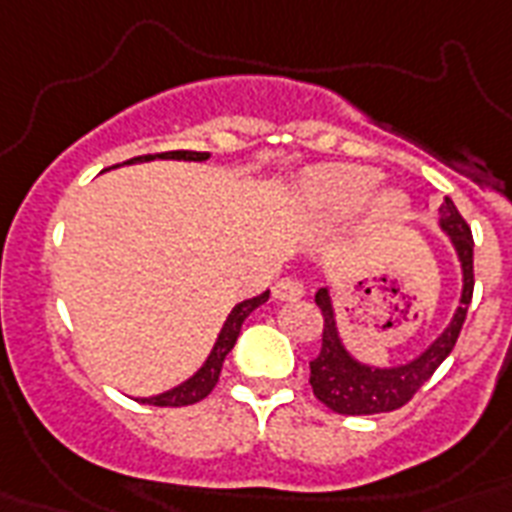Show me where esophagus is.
Segmentation results:
<instances>
[{
  "label": "esophagus",
  "instance_id": "esophagus-1",
  "mask_svg": "<svg viewBox=\"0 0 512 512\" xmlns=\"http://www.w3.org/2000/svg\"><path fill=\"white\" fill-rule=\"evenodd\" d=\"M273 297L276 300H297V297H303V284L292 276H284L273 284Z\"/></svg>",
  "mask_w": 512,
  "mask_h": 512
}]
</instances>
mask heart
I'll list each match as a JSON object with an SVG mask.
<instances>
[{
  "label": "heart",
  "mask_w": 512,
  "mask_h": 512,
  "mask_svg": "<svg viewBox=\"0 0 512 512\" xmlns=\"http://www.w3.org/2000/svg\"><path fill=\"white\" fill-rule=\"evenodd\" d=\"M380 177L366 167H327L305 172L300 183V201L316 217H340L372 199ZM377 220H396L404 212V199L396 191H385L374 199Z\"/></svg>",
  "instance_id": "b5f03b06"
}]
</instances>
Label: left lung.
<instances>
[{
    "label": "left lung",
    "instance_id": "1",
    "mask_svg": "<svg viewBox=\"0 0 512 512\" xmlns=\"http://www.w3.org/2000/svg\"><path fill=\"white\" fill-rule=\"evenodd\" d=\"M438 225L452 239L462 268V295L460 308L454 311L449 327L422 350L420 356L398 366H369L348 353L342 345L340 329H337L335 308L329 289L316 292V305L324 316V335H321L319 356L311 361V388L313 396L321 404L329 406L337 414H380L401 409L406 401L433 377L444 358L457 345L465 316H468L470 300H473V233L465 217L457 212L454 201L446 196L438 207Z\"/></svg>",
    "mask_w": 512,
    "mask_h": 512
}]
</instances>
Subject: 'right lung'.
Returning <instances> with one entry per match:
<instances>
[{"mask_svg":"<svg viewBox=\"0 0 512 512\" xmlns=\"http://www.w3.org/2000/svg\"><path fill=\"white\" fill-rule=\"evenodd\" d=\"M151 159H183V162H204L209 159V154L204 151H167V154H156V156H135L130 159L127 164H135V162H151ZM271 292H263V295L252 297V300H244L228 313V319H225L223 329H220V335H217L215 348L212 353L207 356V361L201 364V369L193 377H188L185 382H180L177 388L172 390H164L159 396H151V398H140V404H154V406H188V404H196L201 398H207L212 393V388L217 385L220 380V372H223V361L225 356L231 353V348L236 345L239 340V332H241V324L247 319L249 313L260 308V305L268 300Z\"/></svg>","mask_w":512,"mask_h":512,"instance_id":"obj_1","label":"right lung"}]
</instances>
